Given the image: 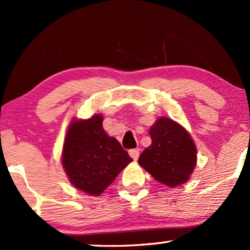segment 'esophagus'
Wrapping results in <instances>:
<instances>
[{
	"label": "esophagus",
	"mask_w": 250,
	"mask_h": 250,
	"mask_svg": "<svg viewBox=\"0 0 250 250\" xmlns=\"http://www.w3.org/2000/svg\"><path fill=\"white\" fill-rule=\"evenodd\" d=\"M128 153H129V156H131L132 158L134 159V160H136V159L139 158L140 152H139L138 149H131V150H129V151H128Z\"/></svg>",
	"instance_id": "obj_1"
}]
</instances>
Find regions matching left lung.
Instances as JSON below:
<instances>
[{"instance_id":"obj_1","label":"left lung","mask_w":250,"mask_h":250,"mask_svg":"<svg viewBox=\"0 0 250 250\" xmlns=\"http://www.w3.org/2000/svg\"><path fill=\"white\" fill-rule=\"evenodd\" d=\"M150 136L152 142L140 155V165L169 188L187 182L197 160V149L189 133L172 119L162 117L151 126Z\"/></svg>"}]
</instances>
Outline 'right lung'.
Instances as JSON below:
<instances>
[{
  "mask_svg": "<svg viewBox=\"0 0 250 250\" xmlns=\"http://www.w3.org/2000/svg\"><path fill=\"white\" fill-rule=\"evenodd\" d=\"M102 119L94 115L71 123L62 151V166L70 182L93 196L110 186L133 160L117 140L107 135Z\"/></svg>",
  "mask_w": 250,
  "mask_h": 250,
  "instance_id": "add662e5",
  "label": "right lung"
}]
</instances>
